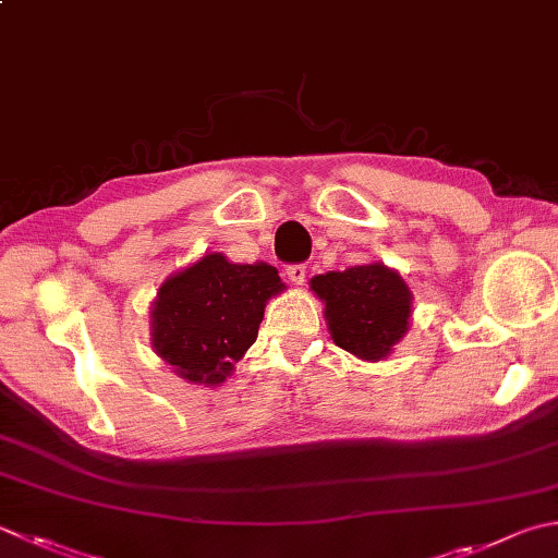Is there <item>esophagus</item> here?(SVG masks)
Listing matches in <instances>:
<instances>
[{"instance_id":"1","label":"esophagus","mask_w":558,"mask_h":558,"mask_svg":"<svg viewBox=\"0 0 558 558\" xmlns=\"http://www.w3.org/2000/svg\"><path fill=\"white\" fill-rule=\"evenodd\" d=\"M286 276H288V280L292 282V286H302L304 276H307V266H302V264L288 266V268H286Z\"/></svg>"}]
</instances>
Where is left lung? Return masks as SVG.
Segmentation results:
<instances>
[{"label":"left lung","mask_w":558,"mask_h":558,"mask_svg":"<svg viewBox=\"0 0 558 558\" xmlns=\"http://www.w3.org/2000/svg\"><path fill=\"white\" fill-rule=\"evenodd\" d=\"M310 290L324 304L333 343L360 360H387L411 326L413 292L379 260L322 272L310 280Z\"/></svg>","instance_id":"8db88e82"}]
</instances>
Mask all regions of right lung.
<instances>
[{
  "instance_id": "right-lung-1",
  "label": "right lung",
  "mask_w": 558,
  "mask_h": 558,
  "mask_svg": "<svg viewBox=\"0 0 558 558\" xmlns=\"http://www.w3.org/2000/svg\"><path fill=\"white\" fill-rule=\"evenodd\" d=\"M286 290L278 270L232 264L220 251L171 272L149 307V341L189 385L220 387L254 345L270 298Z\"/></svg>"
}]
</instances>
